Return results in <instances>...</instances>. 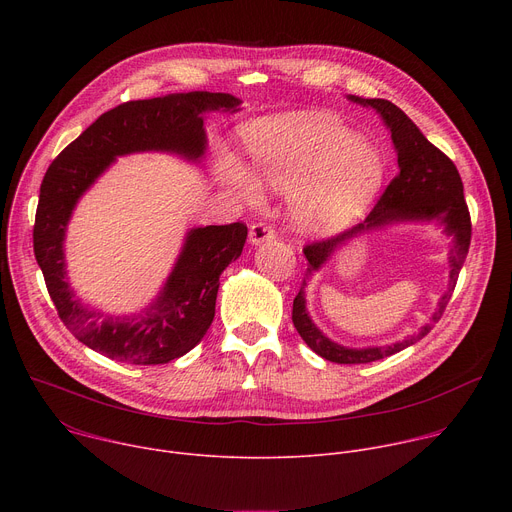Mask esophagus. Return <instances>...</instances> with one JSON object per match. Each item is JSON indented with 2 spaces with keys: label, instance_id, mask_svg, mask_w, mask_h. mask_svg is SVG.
<instances>
[{
  "label": "esophagus",
  "instance_id": "34e87169",
  "mask_svg": "<svg viewBox=\"0 0 512 512\" xmlns=\"http://www.w3.org/2000/svg\"><path fill=\"white\" fill-rule=\"evenodd\" d=\"M275 237V231L265 223H253L249 229V241L251 245H261L265 241H271Z\"/></svg>",
  "mask_w": 512,
  "mask_h": 512
}]
</instances>
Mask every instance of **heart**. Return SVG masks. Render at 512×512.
<instances>
[{
	"label": "heart",
	"mask_w": 512,
	"mask_h": 512,
	"mask_svg": "<svg viewBox=\"0 0 512 512\" xmlns=\"http://www.w3.org/2000/svg\"><path fill=\"white\" fill-rule=\"evenodd\" d=\"M245 141L259 176L277 190L296 192V223L308 233L350 227L385 182V158L375 145L322 113L259 119ZM223 176L245 200H261L259 182L243 166L229 162Z\"/></svg>",
	"instance_id": "heart-1"
}]
</instances>
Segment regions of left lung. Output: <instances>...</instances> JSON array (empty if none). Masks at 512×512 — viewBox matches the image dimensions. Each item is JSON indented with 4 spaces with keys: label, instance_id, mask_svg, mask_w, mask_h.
Wrapping results in <instances>:
<instances>
[{
    "label": "left lung",
    "instance_id": "left-lung-1",
    "mask_svg": "<svg viewBox=\"0 0 512 512\" xmlns=\"http://www.w3.org/2000/svg\"><path fill=\"white\" fill-rule=\"evenodd\" d=\"M348 99L364 107H373L383 117L385 125L391 129V139L397 150L399 174L391 180V184L387 186V190L371 210V214L364 218L360 225L336 237L322 239L304 247V255L308 259L306 277L318 271L328 261V257L352 237L393 225V223H409V221L433 223L435 221L444 227V233L448 237L454 239V247L450 251L452 269H450L448 291L440 298V302H437V308L429 318V322L421 326L417 334L405 338L403 342H395L391 346L348 348L324 336L320 328L312 322L306 310V296H304L306 279L302 281V289L294 300V310H291V320H294V326L298 334L304 338V342L316 354H320L330 362L367 364L415 344L433 328L437 320L444 316L446 306L452 298V291L456 287L460 269L468 255V247L472 239V223H470L468 204L464 200V184L454 162L444 152L437 150L433 143H429L427 137L419 131V127L391 101L360 99L354 95H350Z\"/></svg>",
    "mask_w": 512,
    "mask_h": 512
}]
</instances>
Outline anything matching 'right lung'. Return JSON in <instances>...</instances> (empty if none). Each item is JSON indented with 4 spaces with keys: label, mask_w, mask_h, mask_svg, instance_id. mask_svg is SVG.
Segmentation results:
<instances>
[{
    "label": "right lung",
    "mask_w": 512,
    "mask_h": 512,
    "mask_svg": "<svg viewBox=\"0 0 512 512\" xmlns=\"http://www.w3.org/2000/svg\"><path fill=\"white\" fill-rule=\"evenodd\" d=\"M229 93H176L129 101L103 113L50 164L40 184L34 255L58 318L85 346L129 364H164L190 352L214 318L218 277L245 247L243 223L210 225L186 235L156 302L113 318L85 306L66 281L64 233L79 198L115 162L135 152H170L198 162L206 150L204 113L239 111Z\"/></svg>",
    "instance_id": "right-lung-1"
}]
</instances>
